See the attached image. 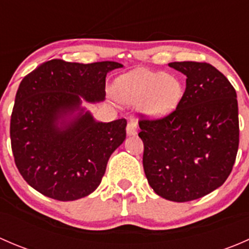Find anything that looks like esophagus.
<instances>
[{
  "instance_id": "34e87169",
  "label": "esophagus",
  "mask_w": 249,
  "mask_h": 249,
  "mask_svg": "<svg viewBox=\"0 0 249 249\" xmlns=\"http://www.w3.org/2000/svg\"><path fill=\"white\" fill-rule=\"evenodd\" d=\"M137 131H139V125L135 120H131V122L127 123V126H126V132L129 136H132V135H136Z\"/></svg>"
}]
</instances>
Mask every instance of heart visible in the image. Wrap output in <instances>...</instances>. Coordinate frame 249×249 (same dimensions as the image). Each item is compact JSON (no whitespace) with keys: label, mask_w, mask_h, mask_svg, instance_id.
Returning <instances> with one entry per match:
<instances>
[{"label":"heart","mask_w":249,"mask_h":249,"mask_svg":"<svg viewBox=\"0 0 249 249\" xmlns=\"http://www.w3.org/2000/svg\"><path fill=\"white\" fill-rule=\"evenodd\" d=\"M114 95L120 102L141 105L153 118H162L176 109L183 96V84L177 77L165 72L141 70L119 77Z\"/></svg>","instance_id":"heart-1"}]
</instances>
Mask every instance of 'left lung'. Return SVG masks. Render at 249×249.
<instances>
[{
	"instance_id": "1",
	"label": "left lung",
	"mask_w": 249,
	"mask_h": 249,
	"mask_svg": "<svg viewBox=\"0 0 249 249\" xmlns=\"http://www.w3.org/2000/svg\"><path fill=\"white\" fill-rule=\"evenodd\" d=\"M187 76L173 112L141 119L143 169L148 183L170 201L200 199L227 180L238 149L236 91L227 77L206 62H171Z\"/></svg>"
}]
</instances>
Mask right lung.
<instances>
[{
  "mask_svg": "<svg viewBox=\"0 0 249 249\" xmlns=\"http://www.w3.org/2000/svg\"><path fill=\"white\" fill-rule=\"evenodd\" d=\"M120 67L54 59L21 80L11 118L12 150L20 175L37 192L73 201L99 187L126 137V120L96 122L80 99L104 101L107 73Z\"/></svg>",
  "mask_w": 249,
  "mask_h": 249,
  "instance_id": "obj_1",
  "label": "right lung"
}]
</instances>
